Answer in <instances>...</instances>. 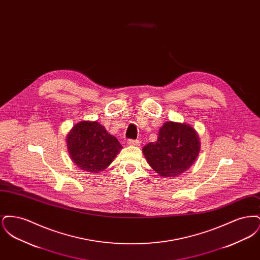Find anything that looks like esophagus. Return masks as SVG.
<instances>
[{"label": "esophagus", "instance_id": "esophagus-1", "mask_svg": "<svg viewBox=\"0 0 260 260\" xmlns=\"http://www.w3.org/2000/svg\"><path fill=\"white\" fill-rule=\"evenodd\" d=\"M127 144L128 145H133V146H139L140 145V141L136 140V139H128L127 140Z\"/></svg>", "mask_w": 260, "mask_h": 260}]
</instances>
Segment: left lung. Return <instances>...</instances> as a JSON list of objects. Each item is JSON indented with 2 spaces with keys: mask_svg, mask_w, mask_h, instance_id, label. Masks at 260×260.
<instances>
[{
  "mask_svg": "<svg viewBox=\"0 0 260 260\" xmlns=\"http://www.w3.org/2000/svg\"><path fill=\"white\" fill-rule=\"evenodd\" d=\"M200 151L199 136L186 124L167 122L160 128L156 142L143 147L150 167L164 177L177 176L195 161Z\"/></svg>",
  "mask_w": 260,
  "mask_h": 260,
  "instance_id": "left-lung-1",
  "label": "left lung"
}]
</instances>
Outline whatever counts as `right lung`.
<instances>
[{
    "label": "right lung",
    "instance_id": "add662e5",
    "mask_svg": "<svg viewBox=\"0 0 260 260\" xmlns=\"http://www.w3.org/2000/svg\"><path fill=\"white\" fill-rule=\"evenodd\" d=\"M67 147L75 164L87 173L105 170L122 145L98 122H80L67 136Z\"/></svg>",
    "mask_w": 260,
    "mask_h": 260
}]
</instances>
